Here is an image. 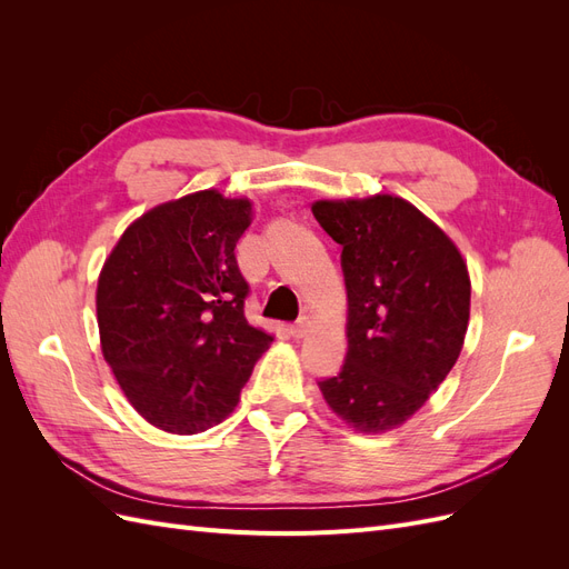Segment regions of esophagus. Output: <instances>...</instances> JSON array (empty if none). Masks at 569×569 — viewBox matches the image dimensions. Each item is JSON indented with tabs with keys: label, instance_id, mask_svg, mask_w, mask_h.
I'll use <instances>...</instances> for the list:
<instances>
[{
	"label": "esophagus",
	"instance_id": "obj_1",
	"mask_svg": "<svg viewBox=\"0 0 569 569\" xmlns=\"http://www.w3.org/2000/svg\"><path fill=\"white\" fill-rule=\"evenodd\" d=\"M311 327H313V320L308 316H301L295 325L289 327V332L295 339H303V337H308V332H311Z\"/></svg>",
	"mask_w": 569,
	"mask_h": 569
}]
</instances>
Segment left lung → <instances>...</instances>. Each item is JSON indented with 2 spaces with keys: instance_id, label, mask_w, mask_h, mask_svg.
Returning a JSON list of instances; mask_svg holds the SVG:
<instances>
[{
  "instance_id": "1",
  "label": "left lung",
  "mask_w": 569,
  "mask_h": 569,
  "mask_svg": "<svg viewBox=\"0 0 569 569\" xmlns=\"http://www.w3.org/2000/svg\"><path fill=\"white\" fill-rule=\"evenodd\" d=\"M320 228L341 244L347 363L320 382L356 432L403 425L451 372L470 322V272L437 222L393 194L320 199Z\"/></svg>"
}]
</instances>
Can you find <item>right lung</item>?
<instances>
[{
  "label": "right lung",
  "mask_w": 569,
  "mask_h": 569,
  "mask_svg": "<svg viewBox=\"0 0 569 569\" xmlns=\"http://www.w3.org/2000/svg\"><path fill=\"white\" fill-rule=\"evenodd\" d=\"M249 199L201 189L120 234L97 282L101 353L130 406L170 435L226 420L272 335L249 325L234 247Z\"/></svg>",
  "instance_id": "obj_1"
}]
</instances>
